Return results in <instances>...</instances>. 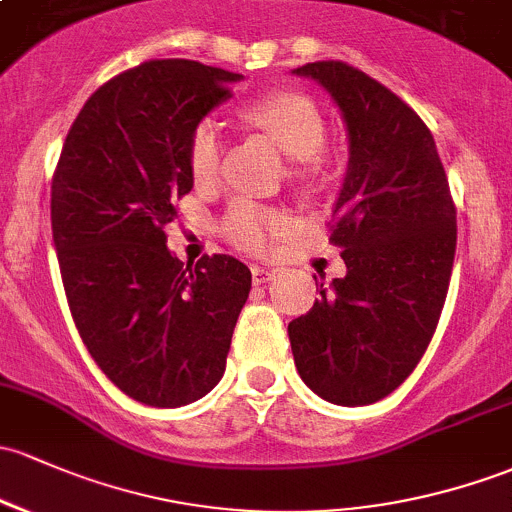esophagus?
<instances>
[{
  "label": "esophagus",
  "instance_id": "34e87169",
  "mask_svg": "<svg viewBox=\"0 0 512 512\" xmlns=\"http://www.w3.org/2000/svg\"><path fill=\"white\" fill-rule=\"evenodd\" d=\"M271 278H273V271H268V268H261V266L251 268V280H254V285L268 283Z\"/></svg>",
  "mask_w": 512,
  "mask_h": 512
}]
</instances>
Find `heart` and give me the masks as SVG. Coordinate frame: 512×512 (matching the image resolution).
Instances as JSON below:
<instances>
[{
  "instance_id": "1",
  "label": "heart",
  "mask_w": 512,
  "mask_h": 512,
  "mask_svg": "<svg viewBox=\"0 0 512 512\" xmlns=\"http://www.w3.org/2000/svg\"><path fill=\"white\" fill-rule=\"evenodd\" d=\"M241 119L285 153L290 161V178L295 183L317 185L329 170L324 153L327 117L320 104L300 90H271L241 109ZM222 163V134L214 119H200L188 136V170L200 185L212 183ZM290 219L285 214L258 207L254 202H236L227 214V234L239 249L263 254L280 236L288 234Z\"/></svg>"
}]
</instances>
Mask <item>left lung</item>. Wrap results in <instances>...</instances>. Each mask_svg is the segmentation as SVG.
<instances>
[{
	"instance_id": "8db88e82",
	"label": "left lung",
	"mask_w": 512,
	"mask_h": 512,
	"mask_svg": "<svg viewBox=\"0 0 512 512\" xmlns=\"http://www.w3.org/2000/svg\"><path fill=\"white\" fill-rule=\"evenodd\" d=\"M337 102L349 168L329 241L346 276L288 324L302 381L334 405H368L420 364L447 300L456 207L427 129L395 92L342 60L295 70Z\"/></svg>"
}]
</instances>
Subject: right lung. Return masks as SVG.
I'll use <instances>...</instances> for the list:
<instances>
[{
	"label": "right lung",
	"instance_id": "obj_1",
	"mask_svg": "<svg viewBox=\"0 0 512 512\" xmlns=\"http://www.w3.org/2000/svg\"><path fill=\"white\" fill-rule=\"evenodd\" d=\"M239 73L148 60L104 82L65 136L51 227L70 315L104 376L129 398L180 408L217 386L251 271L234 256L192 266L168 251L192 190L188 136L232 97Z\"/></svg>",
	"mask_w": 512,
	"mask_h": 512
}]
</instances>
